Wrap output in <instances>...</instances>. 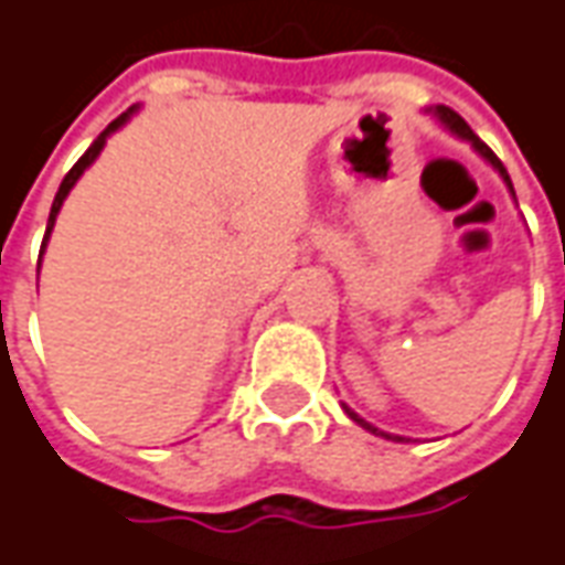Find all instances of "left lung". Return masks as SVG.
I'll return each mask as SVG.
<instances>
[{
  "mask_svg": "<svg viewBox=\"0 0 565 565\" xmlns=\"http://www.w3.org/2000/svg\"><path fill=\"white\" fill-rule=\"evenodd\" d=\"M437 119L439 122H443V126L449 128V131H452V135H458V138H461V141H470V147H473V150H477V153H480V157L486 159V162H492V169L498 171V174H501V178H504V184L511 186V193H513V184H511V178H508V169H504V166H501V159L495 157V153H492V150H489V147H486L483 141H480V138H477V135H473V128L468 126V122H465V119H461V116H458V113L455 110H449V107H437ZM344 412H348L350 418H353V422L360 424V427H365V430H369V434H375V437H384V439H403V437H394V434H384V430H379V427H375V424H369L365 422V418H360V415H356V412H353V408H348L344 406Z\"/></svg>",
  "mask_w": 565,
  "mask_h": 565,
  "instance_id": "1",
  "label": "left lung"
}]
</instances>
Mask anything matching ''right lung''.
I'll return each mask as SVG.
<instances>
[{"instance_id": "obj_1", "label": "right lung", "mask_w": 565, "mask_h": 565, "mask_svg": "<svg viewBox=\"0 0 565 565\" xmlns=\"http://www.w3.org/2000/svg\"><path fill=\"white\" fill-rule=\"evenodd\" d=\"M131 113H135V107H131V110H128V113H122L119 119H113L110 126H107V128H104V131H100V135H97L95 143H92V147H88V150L82 153L79 162H76V166H73V169L67 171V178L61 181V186H57V196H54V202H52V215H49V227H45L42 252H45V243H49V233H52V227H54V217H57V212H61V205H64V200H67V193H70V190H73V184L79 181L82 171H85V169H88V166H92V162H95L97 153L104 150V143H107V138H110L113 131H116V128H119V126H126V119H128V116H131ZM39 258H42V255H39Z\"/></svg>"}]
</instances>
